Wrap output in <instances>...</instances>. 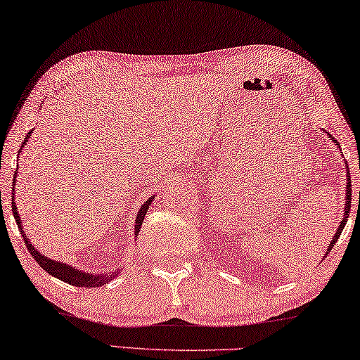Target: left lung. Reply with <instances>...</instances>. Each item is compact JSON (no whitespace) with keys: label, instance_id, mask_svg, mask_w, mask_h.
I'll return each mask as SVG.
<instances>
[{"label":"left lung","instance_id":"8db88e82","mask_svg":"<svg viewBox=\"0 0 360 360\" xmlns=\"http://www.w3.org/2000/svg\"><path fill=\"white\" fill-rule=\"evenodd\" d=\"M346 191H347V195H346V209H345V219L341 220V224H340V226H338V231H336L335 236H333V240H331L330 246H328V251H327V254L331 251V248L335 246V243L338 241V238H340V235H341V231H342V229H345V225H346V222H347V217H349V209H351V206H349V202H351V201H349V199H351V185H347Z\"/></svg>","mask_w":360,"mask_h":360}]
</instances>
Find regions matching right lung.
I'll return each mask as SVG.
<instances>
[{
	"label": "right lung",
	"mask_w": 360,
	"mask_h": 360,
	"mask_svg": "<svg viewBox=\"0 0 360 360\" xmlns=\"http://www.w3.org/2000/svg\"><path fill=\"white\" fill-rule=\"evenodd\" d=\"M30 134H32V131H30ZM30 134L25 136L24 143L27 141V138L30 136ZM24 143H22V146H24ZM14 176H15V175H14ZM13 195H14V193H13ZM151 201H153V198H149L148 201H146L145 206L141 207L140 214H138V217H136V229H135V231H140V229H141V224H143V220H145V215H146V212H148V207H149V204H151ZM13 212H14V219H15V222H18V226L20 229L22 238H24L25 246L29 248V252L32 254V257L35 259V261L38 262V265H40L41 269H45L49 275L56 276V278L63 280V281H68V283L74 285V286H84V288H96V286H101V285L106 283L108 280L112 278V275H109V276L104 275V276H103V275H90V274H84V272H80V270H77V269H74V267H70V265H65V264H63V262L53 261V259H48L46 256H43V254L38 252V251L35 250V248H33V246L30 245L29 240H27V238H25L24 230H22L20 217H19V214H18V207H15V204H14V202H13Z\"/></svg>",
	"instance_id": "right-lung-1"
}]
</instances>
